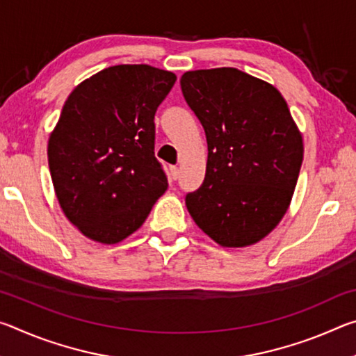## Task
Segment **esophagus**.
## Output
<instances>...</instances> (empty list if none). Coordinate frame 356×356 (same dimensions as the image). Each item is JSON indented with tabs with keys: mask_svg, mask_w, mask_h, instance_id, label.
Wrapping results in <instances>:
<instances>
[{
	"mask_svg": "<svg viewBox=\"0 0 356 356\" xmlns=\"http://www.w3.org/2000/svg\"><path fill=\"white\" fill-rule=\"evenodd\" d=\"M179 176H180V170H179V168H177V166H171V177H172L174 180H177Z\"/></svg>",
	"mask_w": 356,
	"mask_h": 356,
	"instance_id": "34e87169",
	"label": "esophagus"
}]
</instances>
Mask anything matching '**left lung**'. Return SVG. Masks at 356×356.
Segmentation results:
<instances>
[{"label": "left lung", "mask_w": 356, "mask_h": 356, "mask_svg": "<svg viewBox=\"0 0 356 356\" xmlns=\"http://www.w3.org/2000/svg\"><path fill=\"white\" fill-rule=\"evenodd\" d=\"M185 102L207 138L206 177L185 197L191 218L221 246L262 240L297 185L303 140L278 89L234 67L185 72Z\"/></svg>", "instance_id": "1"}]
</instances>
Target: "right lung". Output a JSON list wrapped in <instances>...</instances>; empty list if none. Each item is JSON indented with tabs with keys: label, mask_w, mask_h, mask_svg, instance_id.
<instances>
[{
	"label": "right lung",
	"mask_w": 356,
	"mask_h": 356,
	"mask_svg": "<svg viewBox=\"0 0 356 356\" xmlns=\"http://www.w3.org/2000/svg\"><path fill=\"white\" fill-rule=\"evenodd\" d=\"M176 80L147 64L113 65L65 100L48 140V166L64 215L95 242L134 234L168 188L154 118Z\"/></svg>",
	"instance_id": "1"
}]
</instances>
